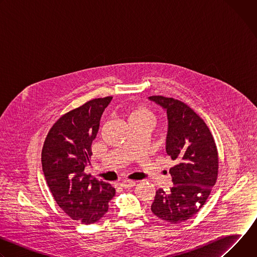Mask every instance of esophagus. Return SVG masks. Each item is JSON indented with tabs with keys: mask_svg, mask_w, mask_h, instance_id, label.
Segmentation results:
<instances>
[{
	"mask_svg": "<svg viewBox=\"0 0 257 257\" xmlns=\"http://www.w3.org/2000/svg\"><path fill=\"white\" fill-rule=\"evenodd\" d=\"M136 183L134 181H129V180H124L122 182H120V186L125 188V189H129V188H132L135 186Z\"/></svg>",
	"mask_w": 257,
	"mask_h": 257,
	"instance_id": "1",
	"label": "esophagus"
}]
</instances>
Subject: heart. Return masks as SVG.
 Masks as SVG:
<instances>
[{
    "label": "heart",
    "mask_w": 257,
    "mask_h": 257,
    "mask_svg": "<svg viewBox=\"0 0 257 257\" xmlns=\"http://www.w3.org/2000/svg\"><path fill=\"white\" fill-rule=\"evenodd\" d=\"M136 119H145V120L152 121V113L145 107L135 108L128 114V121L136 120Z\"/></svg>",
    "instance_id": "obj_1"
}]
</instances>
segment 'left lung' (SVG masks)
Masks as SVG:
<instances>
[{
  "label": "left lung",
  "instance_id": "8db88e82",
  "mask_svg": "<svg viewBox=\"0 0 257 257\" xmlns=\"http://www.w3.org/2000/svg\"><path fill=\"white\" fill-rule=\"evenodd\" d=\"M149 100L167 113L166 153L177 163L170 169L174 186L167 192L157 191L152 211L163 221L178 224L199 211L215 184L216 146L204 121L187 104L161 95Z\"/></svg>",
  "mask_w": 257,
  "mask_h": 257
}]
</instances>
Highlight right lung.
<instances>
[{"label":"right lung","instance_id":"add662e5","mask_svg":"<svg viewBox=\"0 0 257 257\" xmlns=\"http://www.w3.org/2000/svg\"><path fill=\"white\" fill-rule=\"evenodd\" d=\"M112 98L89 100L62 116L51 128L42 152L43 172L56 202L84 225L99 221L116 193L111 184L84 174L101 115Z\"/></svg>","mask_w":257,"mask_h":257}]
</instances>
